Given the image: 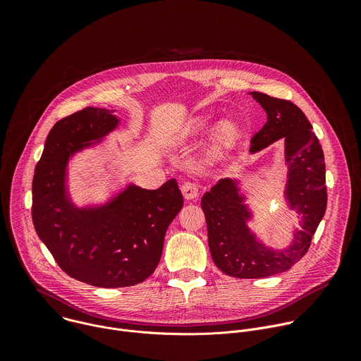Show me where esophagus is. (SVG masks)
I'll use <instances>...</instances> for the list:
<instances>
[{
	"label": "esophagus",
	"mask_w": 361,
	"mask_h": 361,
	"mask_svg": "<svg viewBox=\"0 0 361 361\" xmlns=\"http://www.w3.org/2000/svg\"><path fill=\"white\" fill-rule=\"evenodd\" d=\"M181 192L185 200H194L198 195V184L192 181H185L181 185Z\"/></svg>",
	"instance_id": "1"
}]
</instances>
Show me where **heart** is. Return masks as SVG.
Returning a JSON list of instances; mask_svg holds the SVG:
<instances>
[{"mask_svg": "<svg viewBox=\"0 0 361 361\" xmlns=\"http://www.w3.org/2000/svg\"><path fill=\"white\" fill-rule=\"evenodd\" d=\"M209 127V118L207 117H198L195 118L190 127L187 128V134L188 135H194V134H198V133H202L205 128ZM237 134V127L234 123L231 121H223L216 133H214V141L219 144V145H224L227 142H230Z\"/></svg>", "mask_w": 361, "mask_h": 361, "instance_id": "1", "label": "heart"}]
</instances>
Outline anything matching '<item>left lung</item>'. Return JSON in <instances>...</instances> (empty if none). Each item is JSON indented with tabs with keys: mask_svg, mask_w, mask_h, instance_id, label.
Listing matches in <instances>:
<instances>
[{
	"mask_svg": "<svg viewBox=\"0 0 361 361\" xmlns=\"http://www.w3.org/2000/svg\"><path fill=\"white\" fill-rule=\"evenodd\" d=\"M252 98L267 113V123L251 138V152L284 140L288 167L286 198L298 214L301 228L294 231L286 250H273L257 240L247 227L251 213L240 194L238 181L221 178L201 198L207 221L209 247L214 264L237 279H264L291 269L307 252L327 207L323 148L310 121L291 101L252 91Z\"/></svg>",
	"mask_w": 361,
	"mask_h": 361,
	"instance_id": "8db88e82",
	"label": "left lung"
}]
</instances>
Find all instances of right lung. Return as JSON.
Listing matches in <instances>:
<instances>
[{
  "label": "right lung",
  "instance_id": "right-lung-1",
  "mask_svg": "<svg viewBox=\"0 0 361 361\" xmlns=\"http://www.w3.org/2000/svg\"><path fill=\"white\" fill-rule=\"evenodd\" d=\"M120 120L87 107L51 128L32 180V223L54 260L70 277L104 288L128 287L160 263L164 237L184 200L174 178L157 190L128 184L109 202L77 207L67 188L75 152L98 144Z\"/></svg>",
  "mask_w": 361,
  "mask_h": 361
}]
</instances>
